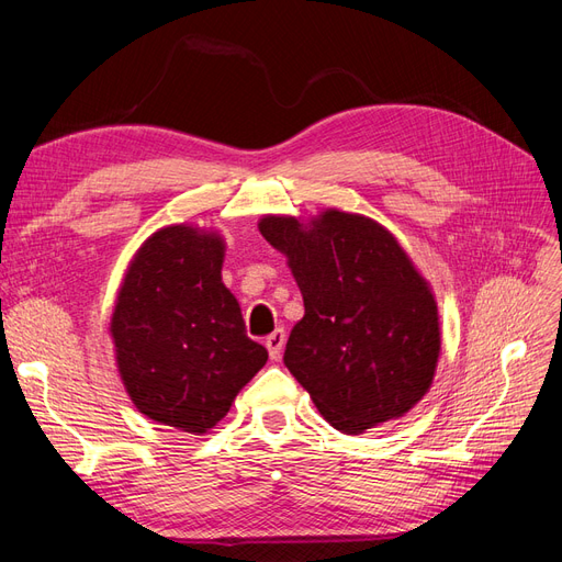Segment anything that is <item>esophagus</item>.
<instances>
[{"instance_id": "34e87169", "label": "esophagus", "mask_w": 562, "mask_h": 562, "mask_svg": "<svg viewBox=\"0 0 562 562\" xmlns=\"http://www.w3.org/2000/svg\"><path fill=\"white\" fill-rule=\"evenodd\" d=\"M265 345H267V351H269V359L271 361H279L281 359V351H283V345H285V330L277 328L274 333L267 335Z\"/></svg>"}]
</instances>
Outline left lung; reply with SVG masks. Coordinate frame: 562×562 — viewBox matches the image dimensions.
Returning <instances> with one entry per match:
<instances>
[{
  "instance_id": "8db88e82",
  "label": "left lung",
  "mask_w": 562,
  "mask_h": 562,
  "mask_svg": "<svg viewBox=\"0 0 562 562\" xmlns=\"http://www.w3.org/2000/svg\"><path fill=\"white\" fill-rule=\"evenodd\" d=\"M260 234L288 258L304 316L283 363L342 434L403 417L427 394L440 353L431 288L375 220L328 209L310 225L265 215Z\"/></svg>"
}]
</instances>
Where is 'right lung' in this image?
<instances>
[{
	"mask_svg": "<svg viewBox=\"0 0 562 562\" xmlns=\"http://www.w3.org/2000/svg\"><path fill=\"white\" fill-rule=\"evenodd\" d=\"M225 241L192 225L161 227L133 255L110 333L116 368L143 415L187 434H206L267 363L246 335L223 283Z\"/></svg>",
	"mask_w": 562,
	"mask_h": 562,
	"instance_id": "add662e5",
	"label": "right lung"
}]
</instances>
